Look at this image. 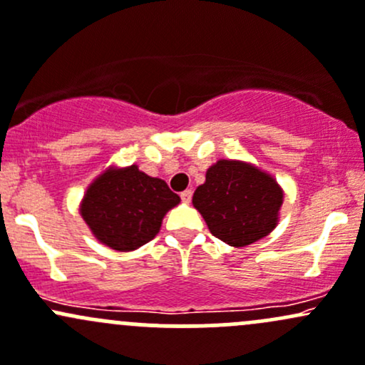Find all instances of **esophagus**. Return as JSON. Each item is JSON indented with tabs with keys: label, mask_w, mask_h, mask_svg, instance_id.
<instances>
[{
	"label": "esophagus",
	"mask_w": 365,
	"mask_h": 365,
	"mask_svg": "<svg viewBox=\"0 0 365 365\" xmlns=\"http://www.w3.org/2000/svg\"><path fill=\"white\" fill-rule=\"evenodd\" d=\"M191 197H193V191H191V190H186V191H182V193H181V200L184 203H190Z\"/></svg>",
	"instance_id": "1"
}]
</instances>
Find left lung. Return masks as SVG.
Wrapping results in <instances>:
<instances>
[{
	"mask_svg": "<svg viewBox=\"0 0 365 365\" xmlns=\"http://www.w3.org/2000/svg\"><path fill=\"white\" fill-rule=\"evenodd\" d=\"M282 193L275 179L235 160H219L197 187L193 205L210 233L231 247L261 240L277 226Z\"/></svg>",
	"mask_w": 365,
	"mask_h": 365,
	"instance_id": "left-lung-1",
	"label": "left lung"
}]
</instances>
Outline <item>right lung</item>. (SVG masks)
I'll list each match as a JSON object with an SVG mask.
<instances>
[{
	"instance_id": "add662e5",
	"label": "right lung",
	"mask_w": 365,
	"mask_h": 365,
	"mask_svg": "<svg viewBox=\"0 0 365 365\" xmlns=\"http://www.w3.org/2000/svg\"><path fill=\"white\" fill-rule=\"evenodd\" d=\"M179 202L165 181L130 165L104 172L90 184L81 215L97 240L127 252L153 240L163 215Z\"/></svg>"
}]
</instances>
